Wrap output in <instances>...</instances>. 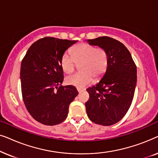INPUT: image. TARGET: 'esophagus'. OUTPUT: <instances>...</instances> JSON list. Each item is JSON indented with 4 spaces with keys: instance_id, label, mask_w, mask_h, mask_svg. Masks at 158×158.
<instances>
[{
    "instance_id": "34e87169",
    "label": "esophagus",
    "mask_w": 158,
    "mask_h": 158,
    "mask_svg": "<svg viewBox=\"0 0 158 158\" xmlns=\"http://www.w3.org/2000/svg\"><path fill=\"white\" fill-rule=\"evenodd\" d=\"M77 90L78 92H82L83 90H85V88H77Z\"/></svg>"
}]
</instances>
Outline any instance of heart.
Wrapping results in <instances>:
<instances>
[{
    "label": "heart",
    "mask_w": 158,
    "mask_h": 158,
    "mask_svg": "<svg viewBox=\"0 0 158 158\" xmlns=\"http://www.w3.org/2000/svg\"><path fill=\"white\" fill-rule=\"evenodd\" d=\"M72 57L64 53L60 59V67L66 74L74 72L79 64L80 73L66 77L68 85L83 88L92 83L93 77L99 80L106 72L109 65V55L105 49L96 47L88 43H80L71 49Z\"/></svg>",
    "instance_id": "1"
}]
</instances>
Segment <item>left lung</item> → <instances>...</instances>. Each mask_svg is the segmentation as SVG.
Wrapping results in <instances>:
<instances>
[{
	"label": "left lung",
	"mask_w": 158,
	"mask_h": 158,
	"mask_svg": "<svg viewBox=\"0 0 158 158\" xmlns=\"http://www.w3.org/2000/svg\"><path fill=\"white\" fill-rule=\"evenodd\" d=\"M88 42L106 50L109 65L100 82L86 90L89 94L86 112L93 122L110 126L119 122L130 107L137 83V66L128 49L115 39L100 36Z\"/></svg>",
	"instance_id": "1"
}]
</instances>
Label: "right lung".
<instances>
[{"mask_svg":"<svg viewBox=\"0 0 158 158\" xmlns=\"http://www.w3.org/2000/svg\"><path fill=\"white\" fill-rule=\"evenodd\" d=\"M77 41L46 36L31 44L21 64V94L25 106L36 121L53 126L68 116L69 106L78 92L62 86L60 59Z\"/></svg>","mask_w":158,"mask_h":158,"instance_id":"add662e5","label":"right lung"}]
</instances>
